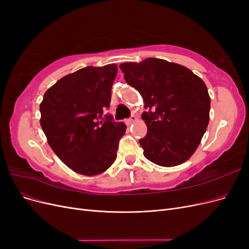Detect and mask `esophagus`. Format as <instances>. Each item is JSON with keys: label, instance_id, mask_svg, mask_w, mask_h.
Listing matches in <instances>:
<instances>
[{"label": "esophagus", "instance_id": "esophagus-1", "mask_svg": "<svg viewBox=\"0 0 249 249\" xmlns=\"http://www.w3.org/2000/svg\"><path fill=\"white\" fill-rule=\"evenodd\" d=\"M135 120H136V116H135V115H132V117H131V118H129V119L126 120V124H133V123L135 122Z\"/></svg>", "mask_w": 249, "mask_h": 249}]
</instances>
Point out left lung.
Returning a JSON list of instances; mask_svg holds the SVG:
<instances>
[{"instance_id": "8db88e82", "label": "left lung", "mask_w": 249, "mask_h": 249, "mask_svg": "<svg viewBox=\"0 0 249 249\" xmlns=\"http://www.w3.org/2000/svg\"><path fill=\"white\" fill-rule=\"evenodd\" d=\"M119 67L147 109L141 116L147 126L139 140L143 155L164 167L186 162L209 124L211 99L205 82L187 67L158 58Z\"/></svg>"}]
</instances>
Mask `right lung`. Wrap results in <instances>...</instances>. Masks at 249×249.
Segmentation results:
<instances>
[{
  "mask_svg": "<svg viewBox=\"0 0 249 249\" xmlns=\"http://www.w3.org/2000/svg\"><path fill=\"white\" fill-rule=\"evenodd\" d=\"M116 74V64L84 67L57 81L40 103V125L49 145L80 175H100L116 160L126 125L110 115L103 118Z\"/></svg>",
  "mask_w": 249,
  "mask_h": 249,
  "instance_id": "add662e5",
  "label": "right lung"
}]
</instances>
